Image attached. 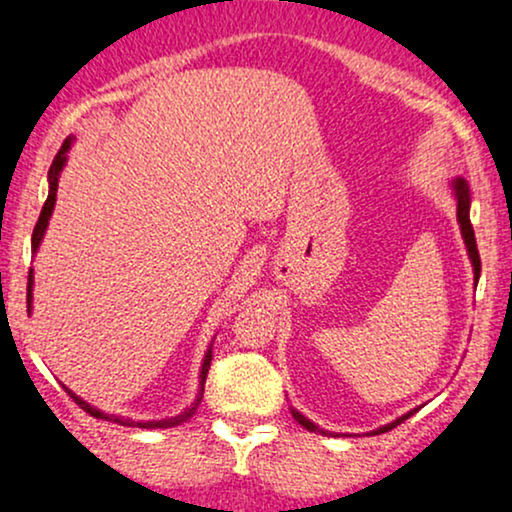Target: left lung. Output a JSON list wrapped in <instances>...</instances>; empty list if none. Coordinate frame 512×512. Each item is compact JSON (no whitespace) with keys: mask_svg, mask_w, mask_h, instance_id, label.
I'll return each instance as SVG.
<instances>
[{"mask_svg":"<svg viewBox=\"0 0 512 512\" xmlns=\"http://www.w3.org/2000/svg\"><path fill=\"white\" fill-rule=\"evenodd\" d=\"M452 190H455V199H457V221H460V231H462V238H464V245H467V252H469V260H472V267H474V279H479V272H481V260H479V250H477V238H474V228H472V221H469V185L467 180L457 178L455 182H452ZM416 411V409H414ZM414 411H409V414L399 416L397 421H392V424H387L383 428H378V431H373L375 436L378 433H385V431H392V428L402 424V421H407ZM293 419L298 421L303 428H308V431H320L313 421L305 419V416L301 414V411L291 409ZM322 433V431H320Z\"/></svg>","mask_w":512,"mask_h":512,"instance_id":"left-lung-1","label":"left lung"}]
</instances>
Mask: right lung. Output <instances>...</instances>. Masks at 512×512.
<instances>
[{"label":"right lung","instance_id":"1","mask_svg":"<svg viewBox=\"0 0 512 512\" xmlns=\"http://www.w3.org/2000/svg\"><path fill=\"white\" fill-rule=\"evenodd\" d=\"M69 149H72V137L64 139L62 149L57 151L55 161H52V166H50V173H48V180H50V192H48V199H45V204H43V211H40V216H38V223H35V228H33V238H31V248H33V252L38 250L40 240H43V236H45V228H48V221H50V216H52V209H55V199H57V182H60V173H62L64 163H67V151H69ZM31 291H33V269H31V272H28V296H26V301H28V310H31V301H33V293H31ZM209 366H211V349L207 351V354H204L202 373H199V385H202V387H199V397L195 399V404H192L190 409L182 411V414H178V416H170V419H161V421H132V419H117V416H113V414H103L101 409L91 407V404L84 402V399L76 397L74 392L69 390V387H64V390H67V395L72 397L74 402L79 404V407L86 411V414L96 416V419L117 421V424H122V426H137V428H173V426L185 424V421L190 419V416L195 414V411H197L199 402H202L204 380H207Z\"/></svg>","mask_w":512,"mask_h":512}]
</instances>
